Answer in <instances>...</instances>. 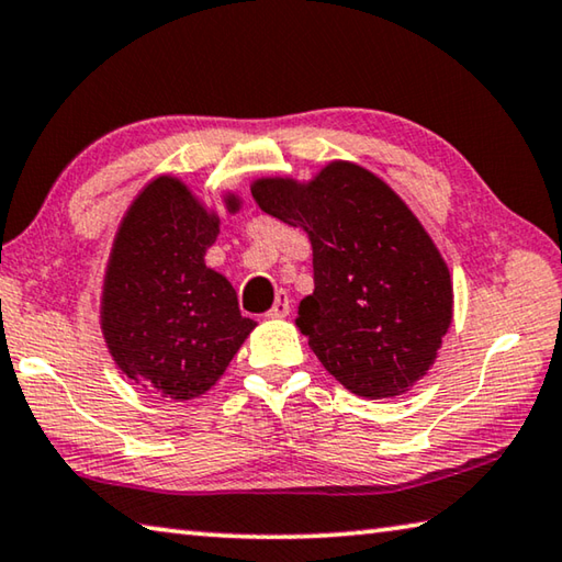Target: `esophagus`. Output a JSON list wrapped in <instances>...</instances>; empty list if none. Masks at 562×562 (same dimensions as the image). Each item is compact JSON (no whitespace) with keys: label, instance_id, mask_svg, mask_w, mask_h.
I'll return each mask as SVG.
<instances>
[{"label":"esophagus","instance_id":"esophagus-1","mask_svg":"<svg viewBox=\"0 0 562 562\" xmlns=\"http://www.w3.org/2000/svg\"><path fill=\"white\" fill-rule=\"evenodd\" d=\"M289 313H291V299H289V293H286V291H279V293H276V301H273L271 311L266 313V316H269V318H286Z\"/></svg>","mask_w":562,"mask_h":562}]
</instances>
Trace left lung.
Returning <instances> with one entry per match:
<instances>
[{"label": "left lung", "instance_id": "8db88e82", "mask_svg": "<svg viewBox=\"0 0 562 562\" xmlns=\"http://www.w3.org/2000/svg\"><path fill=\"white\" fill-rule=\"evenodd\" d=\"M256 204L308 234L313 289L296 326L352 395L397 397L427 375L454 316L447 261L375 172L333 160L308 182L259 177Z\"/></svg>", "mask_w": 562, "mask_h": 562}]
</instances>
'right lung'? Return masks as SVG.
<instances>
[{
    "mask_svg": "<svg viewBox=\"0 0 562 562\" xmlns=\"http://www.w3.org/2000/svg\"><path fill=\"white\" fill-rule=\"evenodd\" d=\"M226 212L241 196L224 192ZM220 214L180 177L160 175L127 206L101 293V330L117 370L175 402L202 397L256 328L226 276L204 263Z\"/></svg>",
    "mask_w": 562,
    "mask_h": 562,
    "instance_id": "1",
    "label": "right lung"
}]
</instances>
